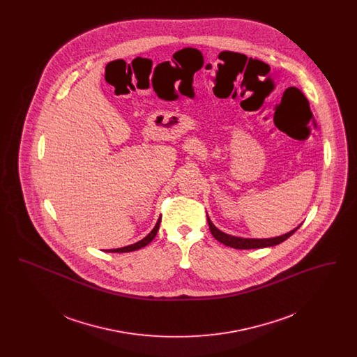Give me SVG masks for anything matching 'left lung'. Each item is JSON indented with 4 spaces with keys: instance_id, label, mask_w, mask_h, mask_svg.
Wrapping results in <instances>:
<instances>
[{
    "instance_id": "left-lung-1",
    "label": "left lung",
    "mask_w": 357,
    "mask_h": 357,
    "mask_svg": "<svg viewBox=\"0 0 357 357\" xmlns=\"http://www.w3.org/2000/svg\"><path fill=\"white\" fill-rule=\"evenodd\" d=\"M207 222H208V227H210V231L213 234V237L215 238L217 241H220L223 245L226 246H230V248H234V249H259V248H268V246H275L281 242H284L285 239H288L298 227H296L294 230L289 231L284 236H280V237L275 238H265V239H250V238H238L233 237V236H229V234H225L222 233L221 230H218L213 222L210 221V218L207 217Z\"/></svg>"
}]
</instances>
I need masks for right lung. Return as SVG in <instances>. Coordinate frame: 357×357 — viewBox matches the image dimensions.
<instances>
[{
  "label": "right lung",
  "instance_id": "right-lung-1",
  "mask_svg": "<svg viewBox=\"0 0 357 357\" xmlns=\"http://www.w3.org/2000/svg\"><path fill=\"white\" fill-rule=\"evenodd\" d=\"M160 220L162 218H159L158 222H156V225H155V227L153 229V231L147 236V237L143 238L142 241H139V242H136L134 245H130V246H126V248H120V249H111V250H105V252H111V253H128V252H134V250H137V249H142V248H144V246H147L151 241H153L155 236H156V233H158V229H159V225H160Z\"/></svg>",
  "mask_w": 357,
  "mask_h": 357
}]
</instances>
